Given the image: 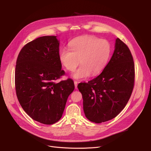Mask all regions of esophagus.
<instances>
[{"mask_svg": "<svg viewBox=\"0 0 151 151\" xmlns=\"http://www.w3.org/2000/svg\"><path fill=\"white\" fill-rule=\"evenodd\" d=\"M74 84H75V88L77 89V84H78V82L74 81Z\"/></svg>", "mask_w": 151, "mask_h": 151, "instance_id": "1", "label": "esophagus"}]
</instances>
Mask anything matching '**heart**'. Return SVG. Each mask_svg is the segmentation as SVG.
I'll use <instances>...</instances> for the list:
<instances>
[{
    "label": "heart",
    "instance_id": "b5f03b06",
    "mask_svg": "<svg viewBox=\"0 0 151 151\" xmlns=\"http://www.w3.org/2000/svg\"><path fill=\"white\" fill-rule=\"evenodd\" d=\"M70 50L62 48L59 51V59L68 71H74L72 76L77 79H84L91 74L95 76L101 72L108 60L111 47L108 41L91 36L76 38L70 43Z\"/></svg>",
    "mask_w": 151,
    "mask_h": 151
}]
</instances>
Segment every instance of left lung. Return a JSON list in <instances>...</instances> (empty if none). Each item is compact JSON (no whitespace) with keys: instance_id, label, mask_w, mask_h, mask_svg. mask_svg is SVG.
Here are the masks:
<instances>
[{"instance_id":"obj_1","label":"left lung","mask_w":151,"mask_h":151,"mask_svg":"<svg viewBox=\"0 0 151 151\" xmlns=\"http://www.w3.org/2000/svg\"><path fill=\"white\" fill-rule=\"evenodd\" d=\"M106 66L96 78L77 86L83 95V109L89 120L100 123L116 117L133 91L135 64L127 45L117 38Z\"/></svg>"}]
</instances>
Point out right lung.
I'll return each instance as SVG.
<instances>
[{"label":"right lung","instance_id":"obj_1","mask_svg":"<svg viewBox=\"0 0 151 151\" xmlns=\"http://www.w3.org/2000/svg\"><path fill=\"white\" fill-rule=\"evenodd\" d=\"M56 37L41 36L26 44L18 55L15 69L16 93L21 106L32 119L45 125L60 119L75 87L70 78L55 82L65 75Z\"/></svg>","mask_w":151,"mask_h":151}]
</instances>
